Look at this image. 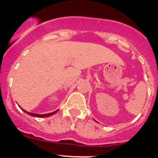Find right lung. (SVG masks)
Listing matches in <instances>:
<instances>
[{"instance_id": "obj_1", "label": "right lung", "mask_w": 158, "mask_h": 158, "mask_svg": "<svg viewBox=\"0 0 158 158\" xmlns=\"http://www.w3.org/2000/svg\"><path fill=\"white\" fill-rule=\"evenodd\" d=\"M24 112H27L28 115H31V116H35V117H39V118H43V117H49V116H51V115H53L54 114H55V113L58 111V110L55 111H53V112L51 113H48V114H44V115H39V114H34V113H31V112H27V111H24V110H23Z\"/></svg>"}]
</instances>
